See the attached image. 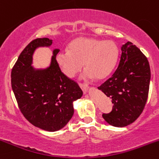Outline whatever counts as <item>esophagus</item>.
<instances>
[{
	"label": "esophagus",
	"instance_id": "1",
	"mask_svg": "<svg viewBox=\"0 0 159 159\" xmlns=\"http://www.w3.org/2000/svg\"><path fill=\"white\" fill-rule=\"evenodd\" d=\"M79 85H80V87H81V89H82L83 93H84V94H85V93H86L87 92H88V90L89 89V87L88 85H87V84H79Z\"/></svg>",
	"mask_w": 159,
	"mask_h": 159
}]
</instances>
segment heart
I'll list each match as a JSON object with an SVG mask.
<instances>
[{
  "label": "heart",
  "mask_w": 159,
  "mask_h": 159,
  "mask_svg": "<svg viewBox=\"0 0 159 159\" xmlns=\"http://www.w3.org/2000/svg\"><path fill=\"white\" fill-rule=\"evenodd\" d=\"M118 56V48L111 40L100 41L81 38L75 40L69 50L60 51L56 60L62 72L68 78H74L82 69L86 70L83 78L98 80L107 78L115 68Z\"/></svg>",
  "instance_id": "heart-1"
}]
</instances>
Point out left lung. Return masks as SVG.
Here are the masks:
<instances>
[{"instance_id": "8db88e82", "label": "left lung", "mask_w": 159, "mask_h": 159, "mask_svg": "<svg viewBox=\"0 0 159 159\" xmlns=\"http://www.w3.org/2000/svg\"><path fill=\"white\" fill-rule=\"evenodd\" d=\"M118 68L112 76L98 87L114 103L109 114H103L108 124L124 127L136 121L148 100L151 70L146 56L132 42L121 48Z\"/></svg>"}]
</instances>
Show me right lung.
Wrapping results in <instances>:
<instances>
[{
  "label": "right lung",
  "instance_id": "right-lung-1",
  "mask_svg": "<svg viewBox=\"0 0 159 159\" xmlns=\"http://www.w3.org/2000/svg\"><path fill=\"white\" fill-rule=\"evenodd\" d=\"M52 40L37 38L19 55L11 70V88L23 116L43 130L61 129L74 115V101L83 92L61 71L56 60L59 50L52 52L50 65L44 69L32 66L33 55L39 47H50Z\"/></svg>",
  "mask_w": 159,
  "mask_h": 159
}]
</instances>
